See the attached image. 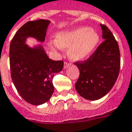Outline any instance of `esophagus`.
I'll use <instances>...</instances> for the list:
<instances>
[{
	"label": "esophagus",
	"instance_id": "esophagus-1",
	"mask_svg": "<svg viewBox=\"0 0 132 132\" xmlns=\"http://www.w3.org/2000/svg\"><path fill=\"white\" fill-rule=\"evenodd\" d=\"M70 65H71V63H67V61H65V63H64V68H67V67H69Z\"/></svg>",
	"mask_w": 132,
	"mask_h": 132
}]
</instances>
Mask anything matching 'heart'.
I'll list each match as a JSON object with an SVG mask.
<instances>
[{"mask_svg":"<svg viewBox=\"0 0 132 132\" xmlns=\"http://www.w3.org/2000/svg\"><path fill=\"white\" fill-rule=\"evenodd\" d=\"M98 42L99 35L95 30L87 27H80L59 33L56 40L50 42V46L56 50L69 47V56L74 60H81L94 52Z\"/></svg>","mask_w":132,"mask_h":132,"instance_id":"obj_1","label":"heart"}]
</instances>
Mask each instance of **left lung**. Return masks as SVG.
Masks as SVG:
<instances>
[{"label": "left lung", "instance_id": "obj_1", "mask_svg": "<svg viewBox=\"0 0 132 132\" xmlns=\"http://www.w3.org/2000/svg\"><path fill=\"white\" fill-rule=\"evenodd\" d=\"M104 39L88 59L74 63L80 71L76 82L77 92L84 98L95 101L110 92L115 84L120 67L118 43L106 25L101 24Z\"/></svg>", "mask_w": 132, "mask_h": 132}]
</instances>
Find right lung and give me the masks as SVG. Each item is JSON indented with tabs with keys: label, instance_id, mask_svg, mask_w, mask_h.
<instances>
[{
	"label": "right lung",
	"instance_id": "add662e5",
	"mask_svg": "<svg viewBox=\"0 0 132 132\" xmlns=\"http://www.w3.org/2000/svg\"><path fill=\"white\" fill-rule=\"evenodd\" d=\"M50 22L43 19L26 22L10 43L12 81L20 96L34 105H42L50 100L54 90V75L62 71L64 65L63 61L49 59L41 45L30 48L25 44L29 36L43 42Z\"/></svg>",
	"mask_w": 132,
	"mask_h": 132
}]
</instances>
